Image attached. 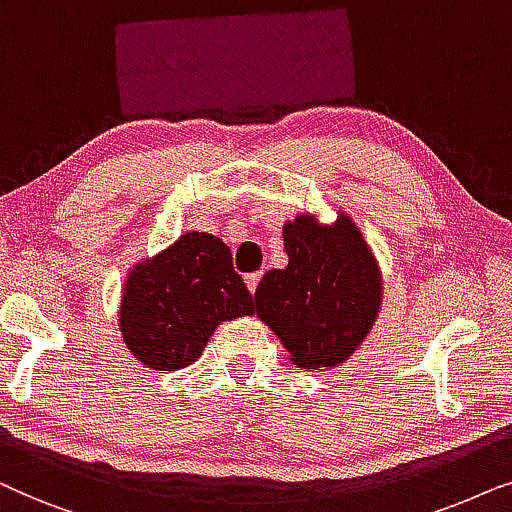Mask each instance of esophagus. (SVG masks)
<instances>
[{"label":"esophagus","instance_id":"obj_1","mask_svg":"<svg viewBox=\"0 0 512 512\" xmlns=\"http://www.w3.org/2000/svg\"><path fill=\"white\" fill-rule=\"evenodd\" d=\"M260 278H262L260 271H257V274H248V276H245V285H248V290L252 292V295H255L257 285H260Z\"/></svg>","mask_w":512,"mask_h":512}]
</instances>
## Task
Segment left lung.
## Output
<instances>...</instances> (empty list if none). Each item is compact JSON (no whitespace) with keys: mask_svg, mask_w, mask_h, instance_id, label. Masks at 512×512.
I'll return each mask as SVG.
<instances>
[{"mask_svg":"<svg viewBox=\"0 0 512 512\" xmlns=\"http://www.w3.org/2000/svg\"><path fill=\"white\" fill-rule=\"evenodd\" d=\"M288 267L255 290V311L304 370L335 367L358 351L379 316V264L349 215L332 224L297 215L283 227Z\"/></svg>","mask_w":512,"mask_h":512,"instance_id":"obj_1","label":"left lung"}]
</instances>
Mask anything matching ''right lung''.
Segmentation results:
<instances>
[{"label":"right lung","instance_id":"obj_1","mask_svg":"<svg viewBox=\"0 0 512 512\" xmlns=\"http://www.w3.org/2000/svg\"><path fill=\"white\" fill-rule=\"evenodd\" d=\"M255 313L231 252L206 231H187L126 276L119 330L145 367L175 372L192 365L222 320Z\"/></svg>","mask_w":512,"mask_h":512}]
</instances>
